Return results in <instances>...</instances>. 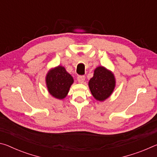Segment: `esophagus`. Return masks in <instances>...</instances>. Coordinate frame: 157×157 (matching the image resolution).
Returning a JSON list of instances; mask_svg holds the SVG:
<instances>
[{
	"instance_id": "1",
	"label": "esophagus",
	"mask_w": 157,
	"mask_h": 157,
	"mask_svg": "<svg viewBox=\"0 0 157 157\" xmlns=\"http://www.w3.org/2000/svg\"><path fill=\"white\" fill-rule=\"evenodd\" d=\"M85 80V77L84 76H78V81L79 83H84V82Z\"/></svg>"
}]
</instances>
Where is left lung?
<instances>
[{
	"label": "left lung",
	"mask_w": 157,
	"mask_h": 157,
	"mask_svg": "<svg viewBox=\"0 0 157 157\" xmlns=\"http://www.w3.org/2000/svg\"><path fill=\"white\" fill-rule=\"evenodd\" d=\"M116 83L112 71L105 66H99L94 70V76L89 82V87L95 99L103 102L113 94Z\"/></svg>",
	"instance_id": "left-lung-1"
}]
</instances>
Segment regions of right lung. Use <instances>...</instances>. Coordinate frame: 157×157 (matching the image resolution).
Returning <instances> with one entry per match:
<instances>
[{
    "mask_svg": "<svg viewBox=\"0 0 157 157\" xmlns=\"http://www.w3.org/2000/svg\"><path fill=\"white\" fill-rule=\"evenodd\" d=\"M74 79L62 66L50 68L46 75V87L49 94L57 99L63 100L67 96Z\"/></svg>",
    "mask_w": 157,
    "mask_h": 157,
    "instance_id": "add662e5",
    "label": "right lung"
}]
</instances>
